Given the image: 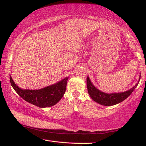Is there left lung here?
I'll use <instances>...</instances> for the list:
<instances>
[{
  "label": "left lung",
  "instance_id": "8db88e82",
  "mask_svg": "<svg viewBox=\"0 0 146 146\" xmlns=\"http://www.w3.org/2000/svg\"><path fill=\"white\" fill-rule=\"evenodd\" d=\"M86 84H87L88 92L93 100L97 102L98 104L105 106H111L125 100L137 87L138 83L128 91L122 93H113V94H106L99 90L92 84L88 76L86 78Z\"/></svg>",
  "mask_w": 146,
  "mask_h": 146
}]
</instances>
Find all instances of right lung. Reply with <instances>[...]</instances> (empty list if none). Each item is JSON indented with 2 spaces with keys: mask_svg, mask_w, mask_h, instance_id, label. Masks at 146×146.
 I'll use <instances>...</instances> for the list:
<instances>
[{
  "mask_svg": "<svg viewBox=\"0 0 146 146\" xmlns=\"http://www.w3.org/2000/svg\"><path fill=\"white\" fill-rule=\"evenodd\" d=\"M68 77L54 85L39 90H23L15 84L10 75L11 85L24 100L40 108L53 106L60 101L66 91Z\"/></svg>",
  "mask_w": 146,
  "mask_h": 146,
  "instance_id": "1",
  "label": "right lung"
}]
</instances>
